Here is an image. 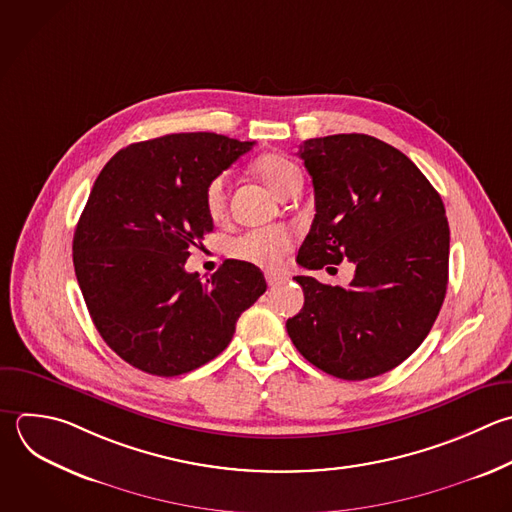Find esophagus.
I'll list each match as a JSON object with an SVG mask.
<instances>
[{"label": "esophagus", "instance_id": "esophagus-1", "mask_svg": "<svg viewBox=\"0 0 512 512\" xmlns=\"http://www.w3.org/2000/svg\"><path fill=\"white\" fill-rule=\"evenodd\" d=\"M284 280H286V278H284V276H280V274H276V272H266V282H268V286H270V288L280 286Z\"/></svg>", "mask_w": 512, "mask_h": 512}]
</instances>
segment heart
<instances>
[{"mask_svg":"<svg viewBox=\"0 0 512 512\" xmlns=\"http://www.w3.org/2000/svg\"><path fill=\"white\" fill-rule=\"evenodd\" d=\"M256 174L260 180L274 192L278 198L284 190L294 184H302L300 168L294 160L284 154H266L256 160L254 164ZM204 202L208 214L218 220L224 216L226 210V176L220 174L210 180L204 192ZM294 234L286 226H268L256 228L240 234L230 244V254L242 262L260 266V268H276L284 254L292 248Z\"/></svg>","mask_w":512,"mask_h":512,"instance_id":"obj_1","label":"heart"}]
</instances>
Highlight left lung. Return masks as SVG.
<instances>
[{"label": "left lung", "mask_w": 512, "mask_h": 512, "mask_svg": "<svg viewBox=\"0 0 512 512\" xmlns=\"http://www.w3.org/2000/svg\"><path fill=\"white\" fill-rule=\"evenodd\" d=\"M298 156L316 214L296 262L326 270L350 260L352 282L296 276L304 306L286 330L298 352L342 380H364L404 362L430 332L448 284L444 204L400 150L366 134L306 140Z\"/></svg>", "instance_id": "1"}]
</instances>
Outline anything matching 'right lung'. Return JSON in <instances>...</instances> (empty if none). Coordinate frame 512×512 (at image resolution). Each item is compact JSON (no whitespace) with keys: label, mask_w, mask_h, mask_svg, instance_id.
<instances>
[{"label":"right lung","mask_w":512,"mask_h":512,"mask_svg":"<svg viewBox=\"0 0 512 512\" xmlns=\"http://www.w3.org/2000/svg\"><path fill=\"white\" fill-rule=\"evenodd\" d=\"M254 142L168 134L120 150L100 172L74 232V268L106 344L134 368L178 376L216 358L264 292L260 268L226 260L186 272L214 222L204 192Z\"/></svg>","instance_id":"1"}]
</instances>
